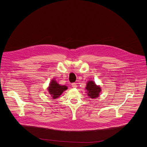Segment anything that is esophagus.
I'll return each mask as SVG.
<instances>
[{
    "mask_svg": "<svg viewBox=\"0 0 147 147\" xmlns=\"http://www.w3.org/2000/svg\"><path fill=\"white\" fill-rule=\"evenodd\" d=\"M71 86H72L73 88H76V87H77V84H76V83H73L71 84Z\"/></svg>",
    "mask_w": 147,
    "mask_h": 147,
    "instance_id": "34e87169",
    "label": "esophagus"
}]
</instances>
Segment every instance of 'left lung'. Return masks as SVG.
Here are the masks:
<instances>
[{
  "mask_svg": "<svg viewBox=\"0 0 147 147\" xmlns=\"http://www.w3.org/2000/svg\"><path fill=\"white\" fill-rule=\"evenodd\" d=\"M85 89L87 90V96L91 99H96L98 97L102 91L100 86L97 85L93 80H89L87 82Z\"/></svg>",
  "mask_w": 147,
  "mask_h": 147,
  "instance_id": "8db88e82",
  "label": "left lung"
}]
</instances>
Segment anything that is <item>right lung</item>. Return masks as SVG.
Returning a JSON list of instances; mask_svg holds the SVG:
<instances>
[{"mask_svg": "<svg viewBox=\"0 0 147 147\" xmlns=\"http://www.w3.org/2000/svg\"><path fill=\"white\" fill-rule=\"evenodd\" d=\"M67 86L60 84L55 80V79L51 81L47 88L49 94L51 95V97L54 99L61 96V94L64 91L67 90Z\"/></svg>", "mask_w": 147, "mask_h": 147, "instance_id": "right-lung-1", "label": "right lung"}]
</instances>
